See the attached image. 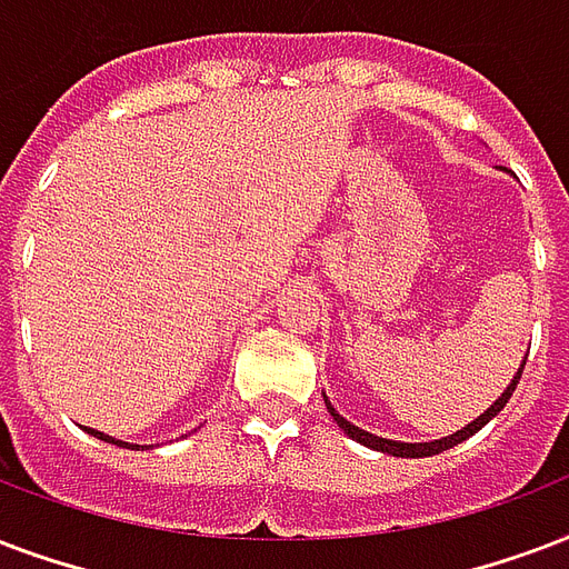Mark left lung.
<instances>
[{"mask_svg":"<svg viewBox=\"0 0 569 569\" xmlns=\"http://www.w3.org/2000/svg\"><path fill=\"white\" fill-rule=\"evenodd\" d=\"M526 361H528V358H526ZM526 361L519 363V370L513 372V379H510V385H507V388H505V393H501V397H498V400L492 402V406H489V409L483 411V415H480V418H475V420H471V423H466V427H462V429H457L453 436H445V439H436V441H415V445H411V441L381 439V436H372V432H367V429L355 427L352 420L342 418L340 411L333 409L331 400H328V397H325V402H328V411H331V418L337 420V427H340L342 432L349 436V439H355V441H358V445H363V448L381 450V453H390V457H402V459L436 457V453H441V450H450V448H453V445H459V441H466L468 436H475L477 429L487 427L489 420L496 418L498 411L505 409L507 400L513 397L516 385H519V379H522V370H526Z\"/></svg>","mask_w":569,"mask_h":569,"instance_id":"left-lung-1","label":"left lung"}]
</instances>
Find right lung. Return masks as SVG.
I'll return each instance as SVG.
<instances>
[{"mask_svg":"<svg viewBox=\"0 0 569 569\" xmlns=\"http://www.w3.org/2000/svg\"><path fill=\"white\" fill-rule=\"evenodd\" d=\"M89 436H94V439H101V441H110V445H119V448H142V445H130V441H119V439H112V436H107V432H101V429H92V427H82ZM149 448H154V445H149Z\"/></svg>","mask_w":569,"mask_h":569,"instance_id":"obj_1","label":"right lung"}]
</instances>
